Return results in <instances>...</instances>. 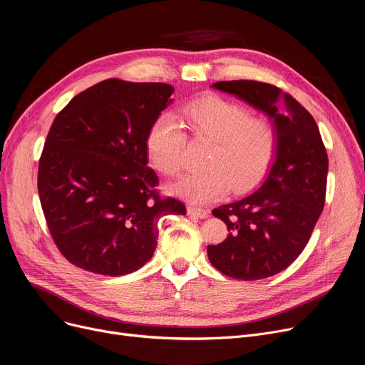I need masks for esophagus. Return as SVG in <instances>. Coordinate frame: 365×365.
<instances>
[{
  "label": "esophagus",
  "mask_w": 365,
  "mask_h": 365,
  "mask_svg": "<svg viewBox=\"0 0 365 365\" xmlns=\"http://www.w3.org/2000/svg\"><path fill=\"white\" fill-rule=\"evenodd\" d=\"M187 215H191L194 217H200V219H205V217H209L210 212L207 209H201V207H187Z\"/></svg>",
  "instance_id": "34e87169"
}]
</instances>
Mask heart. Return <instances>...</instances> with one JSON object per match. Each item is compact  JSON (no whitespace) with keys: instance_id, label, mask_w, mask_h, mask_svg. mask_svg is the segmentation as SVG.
<instances>
[{"instance_id":"b5f03b06","label":"heart","mask_w":365,"mask_h":365,"mask_svg":"<svg viewBox=\"0 0 365 365\" xmlns=\"http://www.w3.org/2000/svg\"><path fill=\"white\" fill-rule=\"evenodd\" d=\"M187 128L197 138L213 141L205 170L192 171L174 185L171 192L189 202L204 204L255 186L270 168L277 150V130L264 116L235 101L209 95L189 103L185 110ZM187 138L180 120L163 113L152 123L146 146L156 170L176 176L186 164Z\"/></svg>"}]
</instances>
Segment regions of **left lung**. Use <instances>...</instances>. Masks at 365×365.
<instances>
[{
	"mask_svg": "<svg viewBox=\"0 0 365 365\" xmlns=\"http://www.w3.org/2000/svg\"><path fill=\"white\" fill-rule=\"evenodd\" d=\"M212 88L265 113L277 130V150L255 192L213 209L230 234L220 245L207 246V255L213 267L230 277H270L304 250L322 213L328 174L324 141L307 110L273 85L232 81Z\"/></svg>",
	"mask_w": 365,
	"mask_h": 365,
	"instance_id": "obj_1",
	"label": "left lung"
}]
</instances>
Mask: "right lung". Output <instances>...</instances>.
Segmentation results:
<instances>
[{"label": "right lung", "mask_w": 365, "mask_h": 365, "mask_svg": "<svg viewBox=\"0 0 365 365\" xmlns=\"http://www.w3.org/2000/svg\"><path fill=\"white\" fill-rule=\"evenodd\" d=\"M173 91L108 78L55 118L38 195L55 245L76 267L112 277L133 273L153 257L158 220L186 215L182 201L156 194L158 176L148 167V134Z\"/></svg>", "instance_id": "obj_1"}]
</instances>
